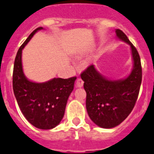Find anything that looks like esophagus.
<instances>
[{"mask_svg": "<svg viewBox=\"0 0 154 154\" xmlns=\"http://www.w3.org/2000/svg\"><path fill=\"white\" fill-rule=\"evenodd\" d=\"M84 85V82L81 78H78L75 81V87H82Z\"/></svg>", "mask_w": 154, "mask_h": 154, "instance_id": "obj_1", "label": "esophagus"}]
</instances>
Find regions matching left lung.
I'll use <instances>...</instances> for the list:
<instances>
[{
	"label": "left lung",
	"mask_w": 154,
	"mask_h": 154,
	"mask_svg": "<svg viewBox=\"0 0 154 154\" xmlns=\"http://www.w3.org/2000/svg\"><path fill=\"white\" fill-rule=\"evenodd\" d=\"M117 37L130 45L134 67L126 79L112 81L102 76L93 64L81 73L87 92L86 107L91 120L104 128L117 126L129 115L134 107L142 82V66L136 48L127 36L117 29Z\"/></svg>",
	"instance_id": "left-lung-1"
}]
</instances>
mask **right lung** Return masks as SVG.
I'll list each match as a JSON object with an SVG mask.
<instances>
[{
	"mask_svg": "<svg viewBox=\"0 0 154 154\" xmlns=\"http://www.w3.org/2000/svg\"><path fill=\"white\" fill-rule=\"evenodd\" d=\"M42 27L36 29L20 47L13 69L14 96L26 120L36 128L51 129L63 118L67 99L74 87L76 76L64 79L54 78L45 83H35L25 76L22 66V50Z\"/></svg>",
	"mask_w": 154,
	"mask_h": 154,
	"instance_id": "obj_1",
	"label": "right lung"
}]
</instances>
